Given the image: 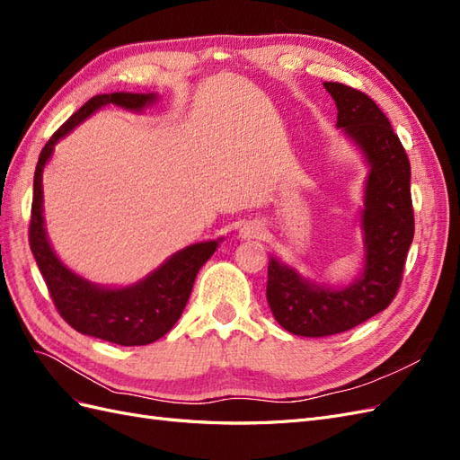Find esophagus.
<instances>
[{
    "label": "esophagus",
    "mask_w": 460,
    "mask_h": 460,
    "mask_svg": "<svg viewBox=\"0 0 460 460\" xmlns=\"http://www.w3.org/2000/svg\"><path fill=\"white\" fill-rule=\"evenodd\" d=\"M264 232V226L261 225L259 220H247L240 228V238L242 240H253V238H261Z\"/></svg>",
    "instance_id": "1"
}]
</instances>
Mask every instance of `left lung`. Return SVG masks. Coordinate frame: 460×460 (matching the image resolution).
Wrapping results in <instances>:
<instances>
[{
    "mask_svg": "<svg viewBox=\"0 0 460 460\" xmlns=\"http://www.w3.org/2000/svg\"><path fill=\"white\" fill-rule=\"evenodd\" d=\"M338 107L336 128L363 155L368 176L358 226L363 270L347 286L313 282L270 255L267 301L280 324L303 338H324L363 324L394 301L414 235L411 163L392 124L370 97L340 82H324Z\"/></svg>",
    "mask_w": 460,
    "mask_h": 460,
    "instance_id": "obj_1",
    "label": "left lung"
}]
</instances>
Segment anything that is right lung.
<instances>
[{
	"label": "right lung",
	"instance_id": "add662e5",
	"mask_svg": "<svg viewBox=\"0 0 460 460\" xmlns=\"http://www.w3.org/2000/svg\"><path fill=\"white\" fill-rule=\"evenodd\" d=\"M159 100V93L113 92L93 95L63 127L55 132L40 153L34 172V198L31 218V249L44 276L55 307L76 332L117 345H147L163 338L178 323L190 299L193 282L203 264L217 252L222 238L191 243L172 253L161 267L130 286L93 284L73 272L53 252L44 220L41 176L53 149L80 122L105 105H117L142 113Z\"/></svg>",
	"mask_w": 460,
	"mask_h": 460
}]
</instances>
